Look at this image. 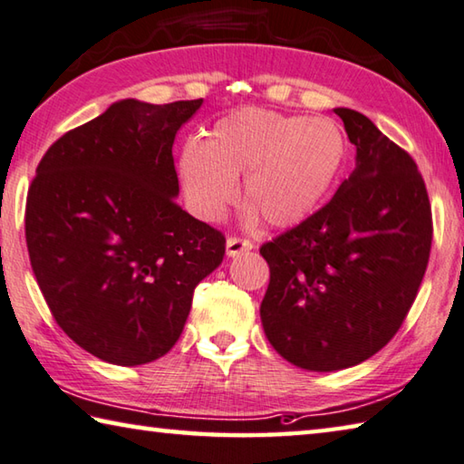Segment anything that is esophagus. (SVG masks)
Returning <instances> with one entry per match:
<instances>
[{
  "instance_id": "34e87169",
  "label": "esophagus",
  "mask_w": 464,
  "mask_h": 464,
  "mask_svg": "<svg viewBox=\"0 0 464 464\" xmlns=\"http://www.w3.org/2000/svg\"><path fill=\"white\" fill-rule=\"evenodd\" d=\"M253 242L246 240V238H240V237H230L226 240V253L227 256H238L242 253H248V250H253Z\"/></svg>"
}]
</instances>
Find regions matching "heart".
I'll use <instances>...</instances> for the list:
<instances>
[{
    "label": "heart",
    "instance_id": "obj_1",
    "mask_svg": "<svg viewBox=\"0 0 464 464\" xmlns=\"http://www.w3.org/2000/svg\"><path fill=\"white\" fill-rule=\"evenodd\" d=\"M344 157L336 121L240 108L218 120L206 142L185 146L179 170L201 218H222L237 201V179L246 175L248 206L283 227L302 222L326 199Z\"/></svg>",
    "mask_w": 464,
    "mask_h": 464
}]
</instances>
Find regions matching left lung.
Listing matches in <instances>:
<instances>
[{
  "label": "left lung",
  "mask_w": 464,
  "mask_h": 464,
  "mask_svg": "<svg viewBox=\"0 0 464 464\" xmlns=\"http://www.w3.org/2000/svg\"><path fill=\"white\" fill-rule=\"evenodd\" d=\"M356 169L328 203L261 246L265 334L295 367L338 371L377 354L408 318L432 248L416 160L362 113L336 108Z\"/></svg>",
  "instance_id": "obj_1"
}]
</instances>
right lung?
<instances>
[{
  "label": "right lung",
  "mask_w": 464,
  "mask_h": 464,
  "mask_svg": "<svg viewBox=\"0 0 464 464\" xmlns=\"http://www.w3.org/2000/svg\"><path fill=\"white\" fill-rule=\"evenodd\" d=\"M201 103H113L53 142L30 183L38 287L64 334L105 362L167 354L195 287L224 258V234L175 201V134Z\"/></svg>",
  "instance_id": "right-lung-1"
}]
</instances>
